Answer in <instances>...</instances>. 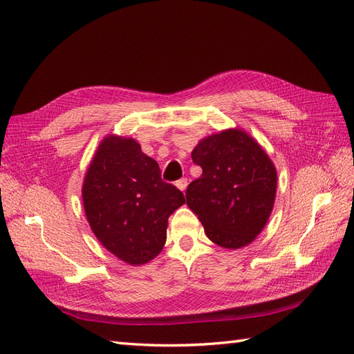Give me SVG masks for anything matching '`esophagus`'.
<instances>
[{
  "label": "esophagus",
  "mask_w": 354,
  "mask_h": 354,
  "mask_svg": "<svg viewBox=\"0 0 354 354\" xmlns=\"http://www.w3.org/2000/svg\"><path fill=\"white\" fill-rule=\"evenodd\" d=\"M179 190L181 192H185V189H187V185H189V181H187L185 178H183V179H179V181H176V184H175Z\"/></svg>",
  "instance_id": "obj_1"
}]
</instances>
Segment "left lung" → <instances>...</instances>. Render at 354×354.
<instances>
[{
  "instance_id": "1",
  "label": "left lung",
  "mask_w": 354,
  "mask_h": 354,
  "mask_svg": "<svg viewBox=\"0 0 354 354\" xmlns=\"http://www.w3.org/2000/svg\"><path fill=\"white\" fill-rule=\"evenodd\" d=\"M201 178L187 187V205L207 237L227 250L250 245L265 228L277 193V169L250 133L234 127L198 142Z\"/></svg>"
}]
</instances>
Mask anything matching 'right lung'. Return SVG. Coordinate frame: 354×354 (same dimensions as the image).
<instances>
[{
	"mask_svg": "<svg viewBox=\"0 0 354 354\" xmlns=\"http://www.w3.org/2000/svg\"><path fill=\"white\" fill-rule=\"evenodd\" d=\"M82 199L99 242L122 261L140 266L162 251L169 216L185 199L161 179L160 165L133 138L108 135L86 170Z\"/></svg>",
	"mask_w": 354,
	"mask_h": 354,
	"instance_id": "add662e5",
	"label": "right lung"
}]
</instances>
